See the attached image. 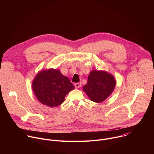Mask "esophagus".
I'll return each instance as SVG.
<instances>
[{
  "instance_id": "obj_1",
  "label": "esophagus",
  "mask_w": 154,
  "mask_h": 154,
  "mask_svg": "<svg viewBox=\"0 0 154 154\" xmlns=\"http://www.w3.org/2000/svg\"><path fill=\"white\" fill-rule=\"evenodd\" d=\"M74 86L75 87V88H79L81 87V83H75L74 84Z\"/></svg>"
}]
</instances>
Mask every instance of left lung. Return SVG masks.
<instances>
[{"instance_id": "8db88e82", "label": "left lung", "mask_w": 154, "mask_h": 154, "mask_svg": "<svg viewBox=\"0 0 154 154\" xmlns=\"http://www.w3.org/2000/svg\"><path fill=\"white\" fill-rule=\"evenodd\" d=\"M116 84V79L110 73L94 70L90 72L83 90L91 101L100 103L112 94Z\"/></svg>"}]
</instances>
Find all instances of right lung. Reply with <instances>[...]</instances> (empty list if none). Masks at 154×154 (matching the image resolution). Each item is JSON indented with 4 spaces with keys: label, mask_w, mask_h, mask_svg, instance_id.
Masks as SVG:
<instances>
[{
    "label": "right lung",
    "mask_w": 154,
    "mask_h": 154,
    "mask_svg": "<svg viewBox=\"0 0 154 154\" xmlns=\"http://www.w3.org/2000/svg\"><path fill=\"white\" fill-rule=\"evenodd\" d=\"M32 89L38 100L49 107L57 106L64 102V97L74 89L69 78L60 69H43L34 78Z\"/></svg>",
    "instance_id": "add662e5"
}]
</instances>
